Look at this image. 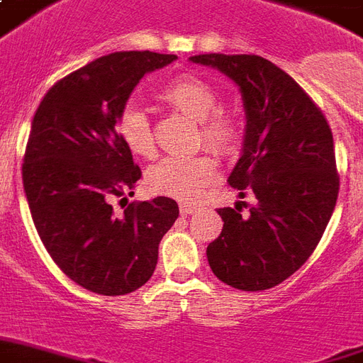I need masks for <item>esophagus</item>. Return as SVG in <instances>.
<instances>
[{
    "mask_svg": "<svg viewBox=\"0 0 363 363\" xmlns=\"http://www.w3.org/2000/svg\"><path fill=\"white\" fill-rule=\"evenodd\" d=\"M181 215H194V213L198 211V206H192V203H181Z\"/></svg>",
    "mask_w": 363,
    "mask_h": 363,
    "instance_id": "34e87169",
    "label": "esophagus"
}]
</instances>
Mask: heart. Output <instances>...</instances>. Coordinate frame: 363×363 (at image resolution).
Instances as JSON below:
<instances>
[{
  "label": "heart",
  "mask_w": 363,
  "mask_h": 363,
  "mask_svg": "<svg viewBox=\"0 0 363 363\" xmlns=\"http://www.w3.org/2000/svg\"><path fill=\"white\" fill-rule=\"evenodd\" d=\"M160 99L198 121V138L211 150L228 156L240 148L242 123L230 110L218 106L220 95L211 83L196 76H179L163 85ZM118 131L135 156L156 152L150 120L138 104H127L118 118ZM218 163L209 154L167 156L150 167L146 182L152 192L177 200H198L217 181Z\"/></svg>",
  "instance_id": "1"
}]
</instances>
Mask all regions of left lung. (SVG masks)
<instances>
[{
	"label": "left lung",
	"mask_w": 363,
	"mask_h": 363,
	"mask_svg": "<svg viewBox=\"0 0 363 363\" xmlns=\"http://www.w3.org/2000/svg\"><path fill=\"white\" fill-rule=\"evenodd\" d=\"M240 85L247 116L243 154L232 171L240 196L257 203L223 207L220 236L207 245L218 280L262 291L297 272L323 236L339 196L333 133L291 76L257 55H196Z\"/></svg>",
	"instance_id": "left-lung-1"
}]
</instances>
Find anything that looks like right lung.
Listing matches in <instances>:
<instances>
[{"label":"right lung","instance_id":"add662e5","mask_svg":"<svg viewBox=\"0 0 363 363\" xmlns=\"http://www.w3.org/2000/svg\"><path fill=\"white\" fill-rule=\"evenodd\" d=\"M175 59L112 52L59 79L35 110L22 163L35 230L57 267L99 295L145 286L179 217L177 201L165 196L131 201L120 216L109 203H127L123 196H133L143 175L116 129L121 110L140 77Z\"/></svg>","mask_w":363,"mask_h":363}]
</instances>
